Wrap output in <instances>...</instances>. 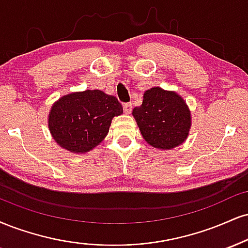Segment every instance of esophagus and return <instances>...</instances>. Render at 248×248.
<instances>
[{
	"label": "esophagus",
	"mask_w": 248,
	"mask_h": 248,
	"mask_svg": "<svg viewBox=\"0 0 248 248\" xmlns=\"http://www.w3.org/2000/svg\"><path fill=\"white\" fill-rule=\"evenodd\" d=\"M132 108H133L132 103H127L124 105V111L126 114H130V113H132Z\"/></svg>",
	"instance_id": "34e87169"
}]
</instances>
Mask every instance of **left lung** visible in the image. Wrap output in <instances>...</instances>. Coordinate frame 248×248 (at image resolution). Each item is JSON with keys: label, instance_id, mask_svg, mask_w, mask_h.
<instances>
[{"label": "left lung", "instance_id": "obj_1", "mask_svg": "<svg viewBox=\"0 0 248 248\" xmlns=\"http://www.w3.org/2000/svg\"><path fill=\"white\" fill-rule=\"evenodd\" d=\"M143 139L151 147L170 150L185 142L190 129V111L173 91L151 88L143 95L141 106L133 109Z\"/></svg>", "mask_w": 248, "mask_h": 248}]
</instances>
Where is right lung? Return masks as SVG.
<instances>
[{"instance_id":"add662e5","label":"right lung","mask_w":248,"mask_h":248,"mask_svg":"<svg viewBox=\"0 0 248 248\" xmlns=\"http://www.w3.org/2000/svg\"><path fill=\"white\" fill-rule=\"evenodd\" d=\"M124 113L114 95L100 90L65 94L52 106L48 128L54 141L70 153L85 154L105 139L112 119Z\"/></svg>"}]
</instances>
